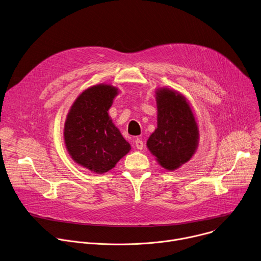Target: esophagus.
I'll use <instances>...</instances> for the list:
<instances>
[{
    "label": "esophagus",
    "mask_w": 261,
    "mask_h": 261,
    "mask_svg": "<svg viewBox=\"0 0 261 261\" xmlns=\"http://www.w3.org/2000/svg\"><path fill=\"white\" fill-rule=\"evenodd\" d=\"M135 146H136V148H137V149L142 150V149H143V147H144V143H143V141H142V140L137 139V140L135 141Z\"/></svg>",
    "instance_id": "1"
}]
</instances>
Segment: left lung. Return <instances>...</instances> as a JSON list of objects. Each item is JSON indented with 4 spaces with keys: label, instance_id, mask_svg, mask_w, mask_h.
I'll return each mask as SVG.
<instances>
[{
    "label": "left lung",
    "instance_id": "8db88e82",
    "mask_svg": "<svg viewBox=\"0 0 261 261\" xmlns=\"http://www.w3.org/2000/svg\"><path fill=\"white\" fill-rule=\"evenodd\" d=\"M156 105L158 127L147 147L163 168L174 171L187 163L197 148V123L186 98L175 90L159 89Z\"/></svg>",
    "mask_w": 261,
    "mask_h": 261
}]
</instances>
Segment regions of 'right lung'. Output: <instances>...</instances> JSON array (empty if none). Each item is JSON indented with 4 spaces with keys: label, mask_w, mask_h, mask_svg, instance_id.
Wrapping results in <instances>:
<instances>
[{
    "label": "right lung",
    "mask_w": 261,
    "mask_h": 261,
    "mask_svg": "<svg viewBox=\"0 0 261 261\" xmlns=\"http://www.w3.org/2000/svg\"><path fill=\"white\" fill-rule=\"evenodd\" d=\"M118 89L98 84L74 101L65 123V143L75 163L101 174L113 169L130 150L108 111Z\"/></svg>",
    "instance_id": "add662e5"
}]
</instances>
